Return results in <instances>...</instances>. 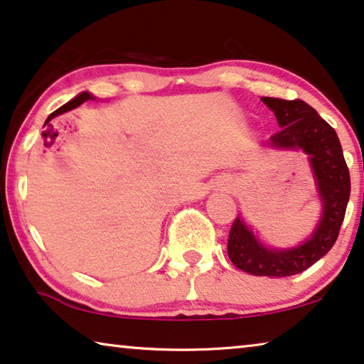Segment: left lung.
Here are the masks:
<instances>
[{
  "instance_id": "left-lung-1",
  "label": "left lung",
  "mask_w": 364,
  "mask_h": 364,
  "mask_svg": "<svg viewBox=\"0 0 364 364\" xmlns=\"http://www.w3.org/2000/svg\"><path fill=\"white\" fill-rule=\"evenodd\" d=\"M262 101L274 112L281 127L271 135L268 145L281 150H302L307 155L322 214L312 234L289 248L264 245L238 215L230 227L227 253L230 262L245 273L283 278L302 273L333 247L350 199V171L337 132L314 107L301 100L262 97Z\"/></svg>"
}]
</instances>
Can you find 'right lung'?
<instances>
[{
  "mask_svg": "<svg viewBox=\"0 0 364 364\" xmlns=\"http://www.w3.org/2000/svg\"><path fill=\"white\" fill-rule=\"evenodd\" d=\"M90 100H96V96H93L91 93H88V91H83V93H80V95H77L73 97V100H70L67 105H63L62 107H58L57 111H53L50 116L47 117V121H46V124H48L52 121L53 117L55 116H58V114H63V112H67V111H70V109H75V107H78L80 105H83V102H86V101H90Z\"/></svg>",
  "mask_w": 364,
  "mask_h": 364,
  "instance_id": "obj_1",
  "label": "right lung"
}]
</instances>
